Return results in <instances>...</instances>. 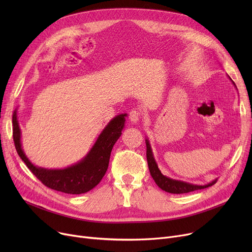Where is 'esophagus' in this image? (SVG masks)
Instances as JSON below:
<instances>
[{
    "label": "esophagus",
    "instance_id": "esophagus-1",
    "mask_svg": "<svg viewBox=\"0 0 252 252\" xmlns=\"http://www.w3.org/2000/svg\"><path fill=\"white\" fill-rule=\"evenodd\" d=\"M140 118H141V112L139 110L134 109L129 112V119L133 124H137L140 121Z\"/></svg>",
    "mask_w": 252,
    "mask_h": 252
}]
</instances>
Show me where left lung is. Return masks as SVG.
I'll list each match as a JSON object with an SVG mask.
<instances>
[{"label":"left lung","mask_w":252,"mask_h":252,"mask_svg":"<svg viewBox=\"0 0 252 252\" xmlns=\"http://www.w3.org/2000/svg\"><path fill=\"white\" fill-rule=\"evenodd\" d=\"M231 79V78H230ZM234 84V83H233ZM235 86V84H234ZM146 156H147V162H148V167L150 170V175L153 178L154 182L156 185L160 189H162L165 192L168 193H173V194H184V193H189L193 192L196 190H201L204 188H208L210 186H213L218 181V179L214 180L211 183L207 185H194L191 183L187 182H183V181H178V180H173L170 178H167L161 174V171L159 170L157 166V163L153 157L152 149L150 146V143L148 139H146Z\"/></svg>","instance_id":"1"}]
</instances>
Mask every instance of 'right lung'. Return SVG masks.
I'll list each match as a JSON object with an SVG mask.
<instances>
[{
  "mask_svg": "<svg viewBox=\"0 0 252 252\" xmlns=\"http://www.w3.org/2000/svg\"><path fill=\"white\" fill-rule=\"evenodd\" d=\"M16 111L13 113V140L15 148L32 173L50 189L67 194H83L100 183L108 168L111 150L122 135L126 114H119L106 126L94 146L79 162L62 169H47L33 165L21 147V131Z\"/></svg>",
  "mask_w": 252,
  "mask_h": 252,
  "instance_id": "add662e5",
  "label": "right lung"
}]
</instances>
